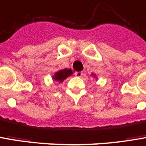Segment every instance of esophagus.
<instances>
[{
  "label": "esophagus",
  "mask_w": 146,
  "mask_h": 146,
  "mask_svg": "<svg viewBox=\"0 0 146 146\" xmlns=\"http://www.w3.org/2000/svg\"><path fill=\"white\" fill-rule=\"evenodd\" d=\"M83 75V73L82 72H76L75 73V76H77V77H81Z\"/></svg>",
  "instance_id": "esophagus-1"
}]
</instances>
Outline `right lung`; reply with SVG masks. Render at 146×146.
Wrapping results in <instances>:
<instances>
[{"mask_svg":"<svg viewBox=\"0 0 146 146\" xmlns=\"http://www.w3.org/2000/svg\"><path fill=\"white\" fill-rule=\"evenodd\" d=\"M73 74V71L70 69H65V70H59L58 72H57L54 74V76H53V79L55 80L56 81H58L59 83L62 82L63 80H65L66 78H67L68 76H70V75Z\"/></svg>","mask_w":146,"mask_h":146,"instance_id":"add662e5","label":"right lung"}]
</instances>
